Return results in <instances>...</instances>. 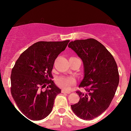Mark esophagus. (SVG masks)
Returning <instances> with one entry per match:
<instances>
[{"label":"esophagus","mask_w":131,"mask_h":131,"mask_svg":"<svg viewBox=\"0 0 131 131\" xmlns=\"http://www.w3.org/2000/svg\"><path fill=\"white\" fill-rule=\"evenodd\" d=\"M61 93H63V94H71V92H69V91H66L65 90H64V89H62V90H61Z\"/></svg>","instance_id":"1"}]
</instances>
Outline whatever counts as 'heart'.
Masks as SVG:
<instances>
[{"mask_svg": "<svg viewBox=\"0 0 131 131\" xmlns=\"http://www.w3.org/2000/svg\"><path fill=\"white\" fill-rule=\"evenodd\" d=\"M55 83L60 88L64 90H69L76 84V79L73 77L60 76L56 78Z\"/></svg>", "mask_w": 131, "mask_h": 131, "instance_id": "b5f03b06", "label": "heart"}]
</instances>
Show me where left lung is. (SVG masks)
Returning <instances> with one entry per match:
<instances>
[{
    "mask_svg": "<svg viewBox=\"0 0 131 131\" xmlns=\"http://www.w3.org/2000/svg\"><path fill=\"white\" fill-rule=\"evenodd\" d=\"M68 47L83 61L84 77L79 87L86 92L76 91L80 99L71 109L79 118L92 119L108 108L115 96L119 81L117 64L110 52L94 39L71 41Z\"/></svg>",
    "mask_w": 131,
    "mask_h": 131,
    "instance_id": "8db88e82",
    "label": "left lung"
}]
</instances>
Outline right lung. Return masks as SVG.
<instances>
[{"label": "right lung", "mask_w": 131, "mask_h": 131, "mask_svg": "<svg viewBox=\"0 0 131 131\" xmlns=\"http://www.w3.org/2000/svg\"><path fill=\"white\" fill-rule=\"evenodd\" d=\"M69 42H37L16 60L12 70L10 90L18 108L28 119L41 120L52 112L55 97L61 93L50 79L52 70L55 59Z\"/></svg>", "instance_id": "add662e5"}]
</instances>
